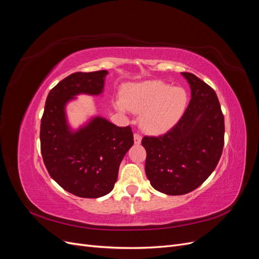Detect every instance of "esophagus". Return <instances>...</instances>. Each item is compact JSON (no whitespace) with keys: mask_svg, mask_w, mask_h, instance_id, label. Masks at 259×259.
I'll return each mask as SVG.
<instances>
[{"mask_svg":"<svg viewBox=\"0 0 259 259\" xmlns=\"http://www.w3.org/2000/svg\"><path fill=\"white\" fill-rule=\"evenodd\" d=\"M134 142L137 145L142 143V135H140L139 133H135V134H134Z\"/></svg>","mask_w":259,"mask_h":259,"instance_id":"obj_1","label":"esophagus"}]
</instances>
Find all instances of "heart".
<instances>
[{"mask_svg":"<svg viewBox=\"0 0 259 259\" xmlns=\"http://www.w3.org/2000/svg\"><path fill=\"white\" fill-rule=\"evenodd\" d=\"M124 103L131 110L142 113V125L146 131L160 133L170 128L183 116L188 94L185 89L171 86L161 81H150L134 84L124 93Z\"/></svg>","mask_w":259,"mask_h":259,"instance_id":"1","label":"heart"}]
</instances>
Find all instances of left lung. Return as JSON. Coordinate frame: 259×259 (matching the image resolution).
<instances>
[{
	"instance_id": "obj_1",
	"label": "left lung",
	"mask_w": 259,
	"mask_h": 259,
	"mask_svg": "<svg viewBox=\"0 0 259 259\" xmlns=\"http://www.w3.org/2000/svg\"><path fill=\"white\" fill-rule=\"evenodd\" d=\"M191 100L180 120L165 134L145 136L146 175L155 190L182 195L197 189L213 173L223 153L225 120L215 91L183 72Z\"/></svg>"
}]
</instances>
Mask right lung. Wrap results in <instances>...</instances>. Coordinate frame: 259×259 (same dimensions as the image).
<instances>
[{"instance_id": "right-lung-1", "label": "right lung", "mask_w": 259, "mask_h": 259, "mask_svg": "<svg viewBox=\"0 0 259 259\" xmlns=\"http://www.w3.org/2000/svg\"><path fill=\"white\" fill-rule=\"evenodd\" d=\"M106 70L75 72L51 90L41 119V152L51 177L80 198H99L110 192L121 161L134 144L131 126L120 127L103 117L77 132L70 131L65 106L77 94L99 95Z\"/></svg>"}]
</instances>
